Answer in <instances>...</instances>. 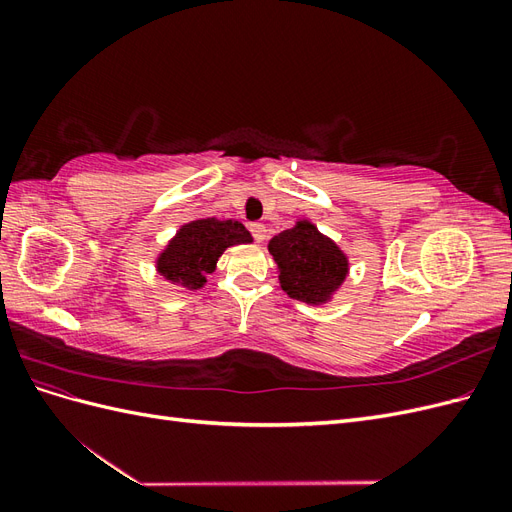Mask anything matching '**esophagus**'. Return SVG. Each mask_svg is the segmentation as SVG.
<instances>
[{
	"mask_svg": "<svg viewBox=\"0 0 512 512\" xmlns=\"http://www.w3.org/2000/svg\"><path fill=\"white\" fill-rule=\"evenodd\" d=\"M250 232H252V237H254V241H256V243H262V241H265V237H267V228H265V224H258V222L250 224Z\"/></svg>",
	"mask_w": 512,
	"mask_h": 512,
	"instance_id": "1",
	"label": "esophagus"
}]
</instances>
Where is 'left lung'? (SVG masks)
Returning <instances> with one entry per match:
<instances>
[{
    "mask_svg": "<svg viewBox=\"0 0 512 512\" xmlns=\"http://www.w3.org/2000/svg\"><path fill=\"white\" fill-rule=\"evenodd\" d=\"M269 252L280 269L282 290L303 303H327L348 275L346 254L307 220L273 237Z\"/></svg>",
    "mask_w": 512,
    "mask_h": 512,
    "instance_id": "obj_1",
    "label": "left lung"
}]
</instances>
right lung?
Listing matches in <instances>:
<instances>
[{
  "mask_svg": "<svg viewBox=\"0 0 512 512\" xmlns=\"http://www.w3.org/2000/svg\"><path fill=\"white\" fill-rule=\"evenodd\" d=\"M252 243V235L237 220L203 218L177 230L175 239L158 256V271L166 280L188 290L203 288L207 273L215 271V262L226 247Z\"/></svg>",
  "mask_w": 512,
  "mask_h": 512,
  "instance_id": "right-lung-1",
  "label": "right lung"
}]
</instances>
